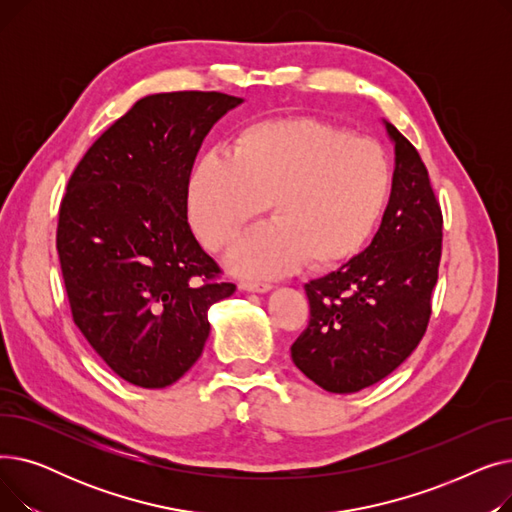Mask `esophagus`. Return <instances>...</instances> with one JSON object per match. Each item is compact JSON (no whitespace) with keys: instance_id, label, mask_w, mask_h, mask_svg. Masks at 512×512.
Returning <instances> with one entry per match:
<instances>
[{"instance_id":"1","label":"esophagus","mask_w":512,"mask_h":512,"mask_svg":"<svg viewBox=\"0 0 512 512\" xmlns=\"http://www.w3.org/2000/svg\"><path fill=\"white\" fill-rule=\"evenodd\" d=\"M238 288L247 290V292H270L272 284H267V282H240Z\"/></svg>"}]
</instances>
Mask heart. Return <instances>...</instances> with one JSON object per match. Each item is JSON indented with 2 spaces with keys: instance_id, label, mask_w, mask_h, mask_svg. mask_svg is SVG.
Returning <instances> with one entry per match:
<instances>
[{
  "instance_id": "obj_1",
  "label": "heart",
  "mask_w": 512,
  "mask_h": 512,
  "mask_svg": "<svg viewBox=\"0 0 512 512\" xmlns=\"http://www.w3.org/2000/svg\"><path fill=\"white\" fill-rule=\"evenodd\" d=\"M390 188L392 166L378 143L299 116L247 124L226 155L199 157L184 205L203 245L226 253L267 203L274 220L240 242L230 267L272 278L305 259L313 270L353 259L378 226Z\"/></svg>"
}]
</instances>
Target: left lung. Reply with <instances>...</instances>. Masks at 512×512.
<instances>
[{"label": "left lung", "instance_id": "left-lung-1", "mask_svg": "<svg viewBox=\"0 0 512 512\" xmlns=\"http://www.w3.org/2000/svg\"><path fill=\"white\" fill-rule=\"evenodd\" d=\"M394 143L392 193L371 245L340 270L305 284L309 326L290 355L336 394L378 384L415 351L432 315L442 211L417 149L384 120Z\"/></svg>", "mask_w": 512, "mask_h": 512}]
</instances>
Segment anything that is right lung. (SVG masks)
I'll return each instance as SVG.
<instances>
[{
  "label": "right lung",
  "instance_id": "obj_1",
  "mask_svg": "<svg viewBox=\"0 0 512 512\" xmlns=\"http://www.w3.org/2000/svg\"><path fill=\"white\" fill-rule=\"evenodd\" d=\"M240 97L147 95L78 161L58 220V255L76 328L132 386L166 388L203 353L207 311L236 286L186 218L184 188L211 126Z\"/></svg>",
  "mask_w": 512,
  "mask_h": 512
}]
</instances>
